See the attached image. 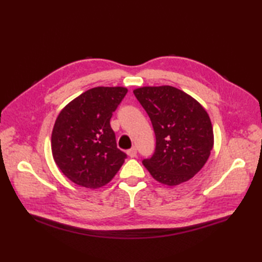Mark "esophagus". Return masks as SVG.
I'll return each mask as SVG.
<instances>
[{"label": "esophagus", "instance_id": "obj_1", "mask_svg": "<svg viewBox=\"0 0 262 262\" xmlns=\"http://www.w3.org/2000/svg\"><path fill=\"white\" fill-rule=\"evenodd\" d=\"M127 154H128V157H129V158H136V155H137L136 147H132L130 149H128Z\"/></svg>", "mask_w": 262, "mask_h": 262}]
</instances>
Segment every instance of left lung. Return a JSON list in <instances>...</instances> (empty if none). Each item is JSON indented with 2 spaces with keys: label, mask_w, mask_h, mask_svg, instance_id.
<instances>
[{
  "label": "left lung",
  "mask_w": 262,
  "mask_h": 262,
  "mask_svg": "<svg viewBox=\"0 0 262 262\" xmlns=\"http://www.w3.org/2000/svg\"><path fill=\"white\" fill-rule=\"evenodd\" d=\"M154 128L157 146L143 164L158 182L178 186L203 169L214 146L213 126L196 99L170 85L134 91Z\"/></svg>",
  "instance_id": "obj_1"
}]
</instances>
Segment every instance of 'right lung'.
Returning <instances> with one entry per match:
<instances>
[{
	"mask_svg": "<svg viewBox=\"0 0 262 262\" xmlns=\"http://www.w3.org/2000/svg\"><path fill=\"white\" fill-rule=\"evenodd\" d=\"M127 91L124 86L93 88L59 113L52 133V153L72 182L101 188L124 164L127 155L117 147L110 119Z\"/></svg>",
	"mask_w": 262,
	"mask_h": 262,
	"instance_id": "add662e5",
	"label": "right lung"
}]
</instances>
